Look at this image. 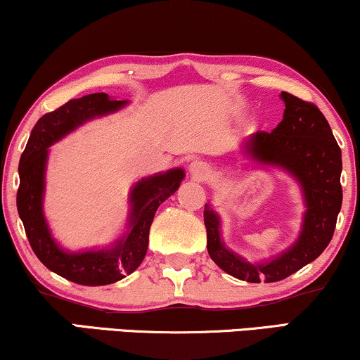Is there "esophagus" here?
Instances as JSON below:
<instances>
[{
  "label": "esophagus",
  "instance_id": "esophagus-1",
  "mask_svg": "<svg viewBox=\"0 0 360 360\" xmlns=\"http://www.w3.org/2000/svg\"><path fill=\"white\" fill-rule=\"evenodd\" d=\"M191 172H193L195 177H199V179H206L207 174H209V169H207V166L204 165V162L195 161V162H193V165H191Z\"/></svg>",
  "mask_w": 360,
  "mask_h": 360
}]
</instances>
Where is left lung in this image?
I'll list each match as a JSON object with an SVG mask.
<instances>
[{
    "label": "left lung",
    "instance_id": "1",
    "mask_svg": "<svg viewBox=\"0 0 360 360\" xmlns=\"http://www.w3.org/2000/svg\"><path fill=\"white\" fill-rule=\"evenodd\" d=\"M284 120L274 131H257L245 143V154L264 165L289 171L302 186L306 216L302 233L292 248L266 264H251L227 251L219 238V217L204 206L207 252L222 271L240 281L276 282L289 277L317 259L334 236L342 206V154L330 126L314 103L282 91Z\"/></svg>",
    "mask_w": 360,
    "mask_h": 360
}]
</instances>
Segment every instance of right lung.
<instances>
[{"label": "right lung", "mask_w": 360, "mask_h": 360, "mask_svg": "<svg viewBox=\"0 0 360 360\" xmlns=\"http://www.w3.org/2000/svg\"><path fill=\"white\" fill-rule=\"evenodd\" d=\"M126 101L109 99L106 93H94L71 99L61 108L39 117L20 159V188L16 206L30 245L49 271L83 285H106L136 271L148 251L149 227L159 204L176 193L184 179L183 169L141 179L131 191L129 229L111 249L65 252L49 234L43 216L44 169L48 148L63 136L94 116L117 111Z\"/></svg>", "instance_id": "right-lung-1"}]
</instances>
